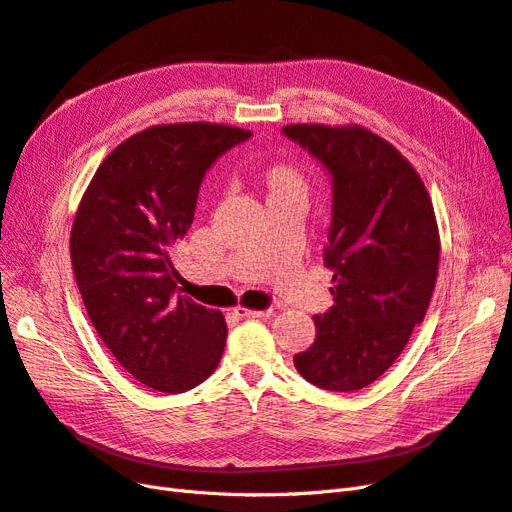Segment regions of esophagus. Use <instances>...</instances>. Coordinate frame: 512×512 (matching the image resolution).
Masks as SVG:
<instances>
[{
    "mask_svg": "<svg viewBox=\"0 0 512 512\" xmlns=\"http://www.w3.org/2000/svg\"><path fill=\"white\" fill-rule=\"evenodd\" d=\"M235 314L241 318H271L273 309H247V307H235Z\"/></svg>",
    "mask_w": 512,
    "mask_h": 512,
    "instance_id": "obj_1",
    "label": "esophagus"
}]
</instances>
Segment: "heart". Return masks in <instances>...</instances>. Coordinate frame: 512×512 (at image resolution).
<instances>
[{
	"label": "heart",
	"instance_id": "obj_1",
	"mask_svg": "<svg viewBox=\"0 0 512 512\" xmlns=\"http://www.w3.org/2000/svg\"><path fill=\"white\" fill-rule=\"evenodd\" d=\"M271 181H273V190H275V192L303 190V179H301V175L297 173V170L288 168V166L277 168L275 173H273V177H271Z\"/></svg>",
	"mask_w": 512,
	"mask_h": 512
}]
</instances>
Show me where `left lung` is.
Here are the masks:
<instances>
[{"label":"left lung","instance_id":"1","mask_svg":"<svg viewBox=\"0 0 512 512\" xmlns=\"http://www.w3.org/2000/svg\"><path fill=\"white\" fill-rule=\"evenodd\" d=\"M282 132L333 177L324 265L335 305L314 316L316 339L294 367L320 389L359 391L397 361L427 314L440 262L436 213L414 166L371 130L290 123Z\"/></svg>","mask_w":512,"mask_h":512}]
</instances>
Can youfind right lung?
Wrapping results in <instances>:
<instances>
[{
    "mask_svg": "<svg viewBox=\"0 0 512 512\" xmlns=\"http://www.w3.org/2000/svg\"><path fill=\"white\" fill-rule=\"evenodd\" d=\"M250 136L209 121L145 128L108 153L76 209L70 260L89 320L149 389L190 391L220 365L226 320L177 292L170 252L207 168Z\"/></svg>",
    "mask_w": 512,
    "mask_h": 512,
    "instance_id": "right-lung-1",
    "label": "right lung"
}]
</instances>
